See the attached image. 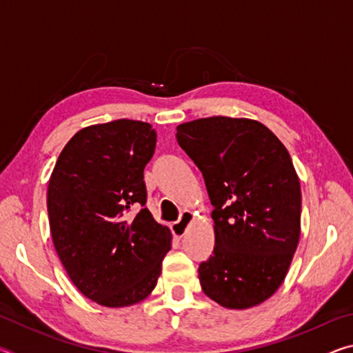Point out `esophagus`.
I'll return each mask as SVG.
<instances>
[{"mask_svg": "<svg viewBox=\"0 0 353 353\" xmlns=\"http://www.w3.org/2000/svg\"><path fill=\"white\" fill-rule=\"evenodd\" d=\"M193 219H194V214L191 213V212H188V210H185L182 214H181V219L177 221V223H174L171 225V229H172V234H174L179 240H181V238H183V235L187 234V229H188V225L193 223Z\"/></svg>", "mask_w": 353, "mask_h": 353, "instance_id": "1", "label": "esophagus"}]
</instances>
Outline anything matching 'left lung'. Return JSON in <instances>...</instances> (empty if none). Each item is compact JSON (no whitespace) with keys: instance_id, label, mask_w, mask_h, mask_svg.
I'll return each mask as SVG.
<instances>
[{"instance_id":"obj_1","label":"left lung","mask_w":353,"mask_h":353,"mask_svg":"<svg viewBox=\"0 0 353 353\" xmlns=\"http://www.w3.org/2000/svg\"><path fill=\"white\" fill-rule=\"evenodd\" d=\"M176 139L204 176L213 255L199 282L221 307L260 305L283 283L301 238V182L283 143L249 118L210 117L177 126Z\"/></svg>"}]
</instances>
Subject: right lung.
Instances as JSON below:
<instances>
[{
  "label": "right lung",
  "instance_id": "1",
  "mask_svg": "<svg viewBox=\"0 0 353 353\" xmlns=\"http://www.w3.org/2000/svg\"><path fill=\"white\" fill-rule=\"evenodd\" d=\"M157 134L135 119L76 132L48 183V216L56 252L83 296L121 308L151 294L171 249V230L146 208L143 171ZM141 206L133 216L130 210Z\"/></svg>",
  "mask_w": 353,
  "mask_h": 353
}]
</instances>
